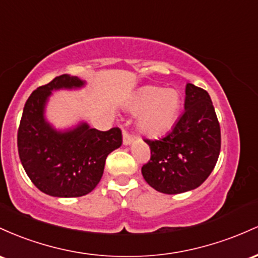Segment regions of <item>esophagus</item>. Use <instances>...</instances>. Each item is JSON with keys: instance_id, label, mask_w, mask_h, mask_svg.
I'll return each mask as SVG.
<instances>
[{"instance_id": "esophagus-1", "label": "esophagus", "mask_w": 258, "mask_h": 258, "mask_svg": "<svg viewBox=\"0 0 258 258\" xmlns=\"http://www.w3.org/2000/svg\"><path fill=\"white\" fill-rule=\"evenodd\" d=\"M134 141V137L133 135H130L128 133V130L123 129V144L124 145H130Z\"/></svg>"}]
</instances>
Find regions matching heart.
<instances>
[{"label":"heart","mask_w":258,"mask_h":258,"mask_svg":"<svg viewBox=\"0 0 258 258\" xmlns=\"http://www.w3.org/2000/svg\"><path fill=\"white\" fill-rule=\"evenodd\" d=\"M180 106V96L175 90L145 86L132 98L128 111L133 114H140L138 119L140 133L146 137L157 138L172 129Z\"/></svg>","instance_id":"obj_1"}]
</instances>
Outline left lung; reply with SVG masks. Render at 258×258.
<instances>
[{"label": "left lung", "mask_w": 258, "mask_h": 258, "mask_svg": "<svg viewBox=\"0 0 258 258\" xmlns=\"http://www.w3.org/2000/svg\"><path fill=\"white\" fill-rule=\"evenodd\" d=\"M184 108L166 137L145 139L151 158L141 173L150 186L168 195L199 187L212 173L221 152V126L208 92L186 84Z\"/></svg>", "instance_id": "8db88e82"}]
</instances>
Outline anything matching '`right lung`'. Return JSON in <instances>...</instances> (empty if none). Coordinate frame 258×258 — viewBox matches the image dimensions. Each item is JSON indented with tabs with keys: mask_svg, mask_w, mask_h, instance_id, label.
<instances>
[{
	"mask_svg": "<svg viewBox=\"0 0 258 258\" xmlns=\"http://www.w3.org/2000/svg\"><path fill=\"white\" fill-rule=\"evenodd\" d=\"M85 82L68 74L40 86L29 96L18 129L23 168L40 191L54 198H79L91 192L102 178L107 156L121 145L119 128L107 132L80 123L58 132L45 119L52 91L78 89Z\"/></svg>",
	"mask_w": 258,
	"mask_h": 258,
	"instance_id": "1",
	"label": "right lung"
}]
</instances>
